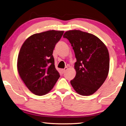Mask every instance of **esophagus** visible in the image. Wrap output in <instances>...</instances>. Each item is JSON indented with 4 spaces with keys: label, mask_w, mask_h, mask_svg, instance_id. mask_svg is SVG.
Wrapping results in <instances>:
<instances>
[{
    "label": "esophagus",
    "mask_w": 126,
    "mask_h": 126,
    "mask_svg": "<svg viewBox=\"0 0 126 126\" xmlns=\"http://www.w3.org/2000/svg\"><path fill=\"white\" fill-rule=\"evenodd\" d=\"M67 69H68V68L66 67H65L64 68V69H62V72L63 73H64L65 72V71H66L67 70Z\"/></svg>",
    "instance_id": "obj_1"
}]
</instances>
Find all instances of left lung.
I'll return each mask as SVG.
<instances>
[{"label":"left lung","instance_id":"1","mask_svg":"<svg viewBox=\"0 0 126 126\" xmlns=\"http://www.w3.org/2000/svg\"><path fill=\"white\" fill-rule=\"evenodd\" d=\"M73 47L76 62V76L71 84L79 94L89 96L103 84L108 75L109 54L98 37L80 30L67 31L63 35Z\"/></svg>","mask_w":126,"mask_h":126}]
</instances>
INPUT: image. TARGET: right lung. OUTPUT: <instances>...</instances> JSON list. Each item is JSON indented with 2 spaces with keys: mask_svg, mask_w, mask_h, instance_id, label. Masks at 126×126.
I'll return each instance as SVG.
<instances>
[{
  "mask_svg": "<svg viewBox=\"0 0 126 126\" xmlns=\"http://www.w3.org/2000/svg\"><path fill=\"white\" fill-rule=\"evenodd\" d=\"M63 33L49 30L35 33L22 45L18 56V72L27 88L35 95L48 93L60 77L53 53Z\"/></svg>",
  "mask_w": 126,
  "mask_h": 126,
  "instance_id": "1",
  "label": "right lung"
}]
</instances>
